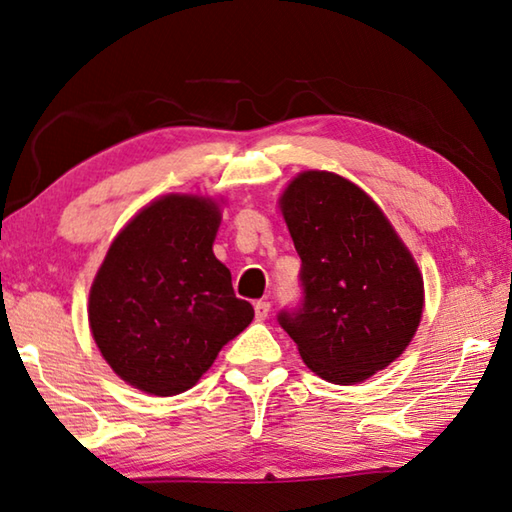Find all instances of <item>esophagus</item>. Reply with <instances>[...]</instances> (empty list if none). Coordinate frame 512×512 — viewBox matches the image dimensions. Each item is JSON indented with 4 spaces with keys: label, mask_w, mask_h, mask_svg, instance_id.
<instances>
[{
    "label": "esophagus",
    "mask_w": 512,
    "mask_h": 512,
    "mask_svg": "<svg viewBox=\"0 0 512 512\" xmlns=\"http://www.w3.org/2000/svg\"><path fill=\"white\" fill-rule=\"evenodd\" d=\"M269 307H272V305H269L267 301H256L254 303V314H256L258 321H265V318L269 316Z\"/></svg>",
    "instance_id": "esophagus-1"
}]
</instances>
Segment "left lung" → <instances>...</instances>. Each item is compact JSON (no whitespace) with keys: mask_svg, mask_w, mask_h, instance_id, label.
Masks as SVG:
<instances>
[{"mask_svg":"<svg viewBox=\"0 0 512 512\" xmlns=\"http://www.w3.org/2000/svg\"><path fill=\"white\" fill-rule=\"evenodd\" d=\"M281 209L301 256V301L278 312V323L321 379L361 383L417 332L419 267L374 200L336 173H301Z\"/></svg>","mask_w":512,"mask_h":512,"instance_id":"8db88e82","label":"left lung"}]
</instances>
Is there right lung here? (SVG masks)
Instances as JSON below:
<instances>
[{"label": "right lung", "mask_w": 512, "mask_h": 512, "mask_svg": "<svg viewBox=\"0 0 512 512\" xmlns=\"http://www.w3.org/2000/svg\"><path fill=\"white\" fill-rule=\"evenodd\" d=\"M216 202L167 196L120 231L95 276L89 323L106 363L138 390L194 388L227 341L252 323L214 256Z\"/></svg>", "instance_id": "add662e5"}]
</instances>
